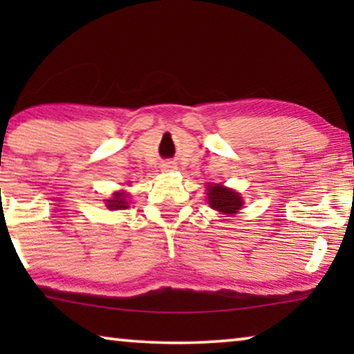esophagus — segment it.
Here are the masks:
<instances>
[{"mask_svg":"<svg viewBox=\"0 0 354 354\" xmlns=\"http://www.w3.org/2000/svg\"><path fill=\"white\" fill-rule=\"evenodd\" d=\"M161 169L164 172H169V171H174L176 169V166H174V162H162L161 164Z\"/></svg>","mask_w":354,"mask_h":354,"instance_id":"obj_1","label":"esophagus"}]
</instances>
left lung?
Instances as JSON below:
<instances>
[{"label": "left lung", "mask_w": 354, "mask_h": 354, "mask_svg": "<svg viewBox=\"0 0 354 354\" xmlns=\"http://www.w3.org/2000/svg\"><path fill=\"white\" fill-rule=\"evenodd\" d=\"M207 200H209L212 209L224 212V214H235L243 205L239 193L221 185L207 187Z\"/></svg>", "instance_id": "8db88e82"}]
</instances>
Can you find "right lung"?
Listing matches in <instances>:
<instances>
[{
  "label": "right lung",
  "instance_id": "obj_1",
  "mask_svg": "<svg viewBox=\"0 0 354 354\" xmlns=\"http://www.w3.org/2000/svg\"><path fill=\"white\" fill-rule=\"evenodd\" d=\"M109 209H125L127 207V201H125V195L124 193H114V196L108 200Z\"/></svg>",
  "mask_w": 354,
  "mask_h": 354
}]
</instances>
